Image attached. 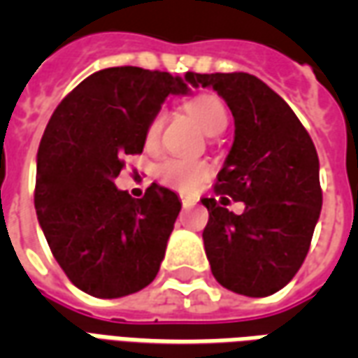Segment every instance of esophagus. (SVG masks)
<instances>
[{"label":"esophagus","mask_w":358,"mask_h":358,"mask_svg":"<svg viewBox=\"0 0 358 358\" xmlns=\"http://www.w3.org/2000/svg\"><path fill=\"white\" fill-rule=\"evenodd\" d=\"M192 205H195L194 199H189V197H182V207H184V209H189Z\"/></svg>","instance_id":"34e87169"}]
</instances>
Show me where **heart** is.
<instances>
[{"instance_id": "obj_1", "label": "heart", "mask_w": 358, "mask_h": 358, "mask_svg": "<svg viewBox=\"0 0 358 358\" xmlns=\"http://www.w3.org/2000/svg\"><path fill=\"white\" fill-rule=\"evenodd\" d=\"M187 110L194 115L205 132L209 136H217L228 124V113L224 103L215 95H199L187 103ZM163 113H157L155 117L149 120L145 128V141L155 143L161 128H163ZM210 174L209 164L194 159H182V157H169L163 163L157 164L155 176L164 186L174 187L178 192H194L201 186V182Z\"/></svg>"}]
</instances>
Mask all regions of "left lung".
Masks as SVG:
<instances>
[{
  "label": "left lung",
  "instance_id": "8db88e82",
  "mask_svg": "<svg viewBox=\"0 0 358 358\" xmlns=\"http://www.w3.org/2000/svg\"><path fill=\"white\" fill-rule=\"evenodd\" d=\"M189 84L215 90L236 126L215 186L220 201L201 199L210 272L234 293L272 295L301 268L320 217L315 143L292 107L253 74H189ZM230 196L246 205L241 215L222 207Z\"/></svg>",
  "mask_w": 358,
  "mask_h": 358
}]
</instances>
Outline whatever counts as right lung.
I'll list each match as a JSON object with an SVG mask.
<instances>
[{
    "instance_id": "add662e5",
    "label": "right lung",
    "mask_w": 358,
    "mask_h": 358,
    "mask_svg": "<svg viewBox=\"0 0 358 358\" xmlns=\"http://www.w3.org/2000/svg\"><path fill=\"white\" fill-rule=\"evenodd\" d=\"M187 92L180 76L113 66L82 80L50 118L36 163V215L55 261L84 293L117 299L155 280L182 203L159 184L134 199L115 178L124 155L143 151L164 99Z\"/></svg>"
}]
</instances>
